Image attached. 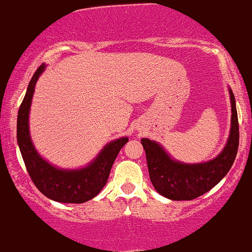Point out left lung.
Listing matches in <instances>:
<instances>
[{"instance_id": "1", "label": "left lung", "mask_w": 252, "mask_h": 252, "mask_svg": "<svg viewBox=\"0 0 252 252\" xmlns=\"http://www.w3.org/2000/svg\"><path fill=\"white\" fill-rule=\"evenodd\" d=\"M232 102L231 134L226 147L215 159L200 164H182L173 160L157 142L141 139L146 153L148 173L153 187L171 200H192L215 187L234 163L239 146V124L234 94Z\"/></svg>"}]
</instances>
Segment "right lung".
<instances>
[{
  "label": "right lung",
  "mask_w": 252,
  "mask_h": 252,
  "mask_svg": "<svg viewBox=\"0 0 252 252\" xmlns=\"http://www.w3.org/2000/svg\"><path fill=\"white\" fill-rule=\"evenodd\" d=\"M44 67L46 65L42 63L33 73L18 111L17 139L21 157L35 186L49 199L73 204L88 202L104 189L116 157L128 142V137L110 142L91 165L79 170H62L42 159L31 142L28 122L36 82Z\"/></svg>",
  "instance_id": "1"
}]
</instances>
